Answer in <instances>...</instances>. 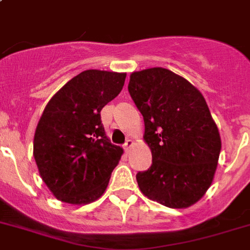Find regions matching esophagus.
Returning <instances> with one entry per match:
<instances>
[{"label": "esophagus", "instance_id": "esophagus-1", "mask_svg": "<svg viewBox=\"0 0 250 250\" xmlns=\"http://www.w3.org/2000/svg\"><path fill=\"white\" fill-rule=\"evenodd\" d=\"M131 147H133V140L127 139L126 142H125V144H124V149L127 152V150H129Z\"/></svg>", "mask_w": 250, "mask_h": 250}]
</instances>
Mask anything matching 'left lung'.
<instances>
[{"mask_svg": "<svg viewBox=\"0 0 250 250\" xmlns=\"http://www.w3.org/2000/svg\"><path fill=\"white\" fill-rule=\"evenodd\" d=\"M130 97L143 115L152 166L137 181L146 197L170 208H187L213 180L221 138L202 93L162 67L130 75Z\"/></svg>", "mask_w": 250, "mask_h": 250, "instance_id": "obj_1", "label": "left lung"}]
</instances>
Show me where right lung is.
<instances>
[{"instance_id":"right-lung-1","label":"right lung","mask_w":250,"mask_h":250,"mask_svg":"<svg viewBox=\"0 0 250 250\" xmlns=\"http://www.w3.org/2000/svg\"><path fill=\"white\" fill-rule=\"evenodd\" d=\"M125 78L85 70L47 103L33 149L39 174L60 201L85 204L106 190L123 148L106 137L101 111L121 92Z\"/></svg>"}]
</instances>
